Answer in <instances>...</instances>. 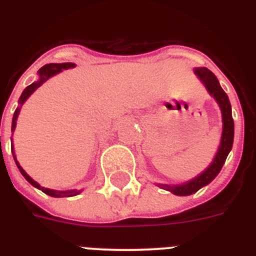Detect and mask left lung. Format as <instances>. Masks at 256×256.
I'll list each match as a JSON object with an SVG mask.
<instances>
[{
	"label": "left lung",
	"mask_w": 256,
	"mask_h": 256,
	"mask_svg": "<svg viewBox=\"0 0 256 256\" xmlns=\"http://www.w3.org/2000/svg\"><path fill=\"white\" fill-rule=\"evenodd\" d=\"M195 74L198 76L203 85L206 86L207 92H210L211 96L215 98V100L218 102L220 112H222L223 132L218 152H216V156H215L214 160L211 162L210 166L203 171L202 174H199L194 179H191L186 183H182V184H160V183L158 184L160 188H164V190L170 191L175 195H180V196L194 194L199 188L208 184L219 174L223 164L226 162L228 152L232 148V142H234V120H232V116H231V104L230 100H228V96L224 92V90L220 88L218 80L212 74V72H210L207 68H196Z\"/></svg>",
	"instance_id": "left-lung-1"
}]
</instances>
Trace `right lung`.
Segmentation results:
<instances>
[{"mask_svg": "<svg viewBox=\"0 0 256 256\" xmlns=\"http://www.w3.org/2000/svg\"><path fill=\"white\" fill-rule=\"evenodd\" d=\"M74 64L72 62H65V64H48V65L42 66L41 69L38 70V74H40V80L37 82H33L32 85H29L28 88L22 92L21 96H20V100H18V104H20V108H16V112H14V116H13V122H12V132H14V128H16V124H17V118H18V114H20V110H21V106L24 104L28 98H29L32 94L34 92V90H37L40 86L49 80L50 77H53L56 74H58L60 72H62V69H69V68H74ZM12 152H13V156H14V160H16V164H17V168H20L21 171V174L25 176V179L30 184H33L34 187H37L38 190H42L45 194L50 195V196H54V198H64V196H74V195L80 194L81 191L78 190H68V191H57V190H50V188H45V187L40 186L34 179H32L29 175L26 174V171L20 166V164L17 162L16 160V156H14V148H12Z\"/></svg>", "mask_w": 256, "mask_h": 256, "instance_id": "right-lung-1", "label": "right lung"}]
</instances>
